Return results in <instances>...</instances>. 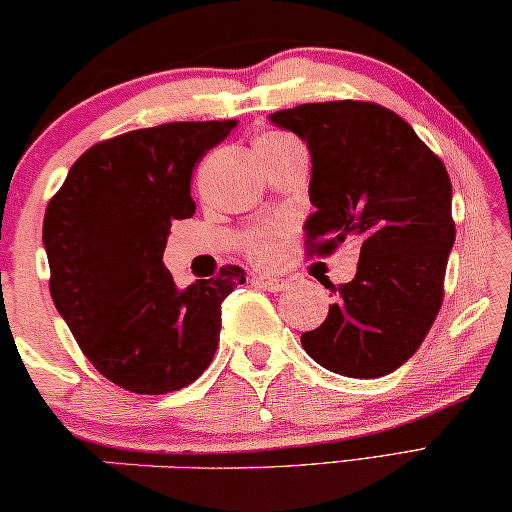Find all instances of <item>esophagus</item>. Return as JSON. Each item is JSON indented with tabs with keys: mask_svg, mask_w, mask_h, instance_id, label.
<instances>
[{
	"mask_svg": "<svg viewBox=\"0 0 512 512\" xmlns=\"http://www.w3.org/2000/svg\"><path fill=\"white\" fill-rule=\"evenodd\" d=\"M253 280L257 282V285L271 289V292H282V289L287 287V280L280 276H253Z\"/></svg>",
	"mask_w": 512,
	"mask_h": 512,
	"instance_id": "34e87169",
	"label": "esophagus"
}]
</instances>
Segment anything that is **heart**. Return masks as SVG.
<instances>
[{
	"label": "heart",
	"mask_w": 512,
	"mask_h": 512,
	"mask_svg": "<svg viewBox=\"0 0 512 512\" xmlns=\"http://www.w3.org/2000/svg\"><path fill=\"white\" fill-rule=\"evenodd\" d=\"M287 142H292V137L285 133L271 131V133H264L257 137L255 151L266 149V147H278V144H287ZM280 241H282V227L266 225V227H259V230L250 232L246 236V248L255 262L264 264V262H271V259L276 257Z\"/></svg>",
	"instance_id": "b5f03b06"
}]
</instances>
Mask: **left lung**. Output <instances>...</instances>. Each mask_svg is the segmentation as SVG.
<instances>
[{"label":"left lung","instance_id":"left-lung-1","mask_svg":"<svg viewBox=\"0 0 512 512\" xmlns=\"http://www.w3.org/2000/svg\"><path fill=\"white\" fill-rule=\"evenodd\" d=\"M308 144V257L361 239L354 280L333 289L329 317L301 335L322 368L354 379L391 375L432 329L455 241L453 188L441 158L393 110L370 101L305 103L271 114Z\"/></svg>","mask_w":512,"mask_h":512}]
</instances>
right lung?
<instances>
[{
    "label": "right lung",
    "mask_w": 512,
    "mask_h": 512,
    "mask_svg": "<svg viewBox=\"0 0 512 512\" xmlns=\"http://www.w3.org/2000/svg\"><path fill=\"white\" fill-rule=\"evenodd\" d=\"M234 128L172 121L98 142L45 209L52 301L91 365L131 393L193 384L218 349L220 303L246 282L227 264L177 289L163 266L172 220L195 213V165Z\"/></svg>",
    "instance_id": "1"
}]
</instances>
